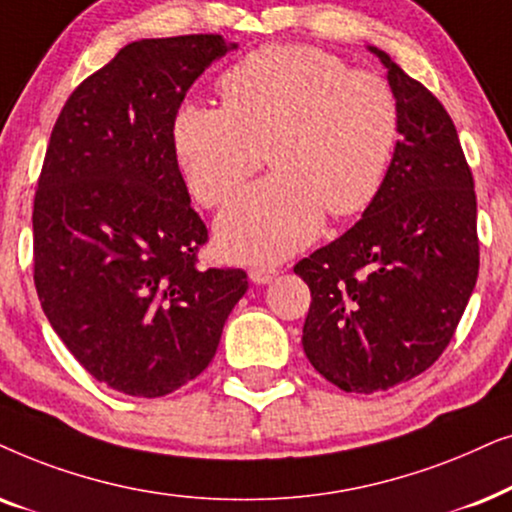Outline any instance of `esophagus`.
I'll list each match as a JSON object with an SVG mask.
<instances>
[{"mask_svg":"<svg viewBox=\"0 0 512 512\" xmlns=\"http://www.w3.org/2000/svg\"><path fill=\"white\" fill-rule=\"evenodd\" d=\"M250 281L257 283V285H267L274 281L278 276V269L276 267H267V264H255V267H250Z\"/></svg>","mask_w":512,"mask_h":512,"instance_id":"34e87169","label":"esophagus"}]
</instances>
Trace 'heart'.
<instances>
[{
  "label": "heart",
  "mask_w": 512,
  "mask_h": 512,
  "mask_svg": "<svg viewBox=\"0 0 512 512\" xmlns=\"http://www.w3.org/2000/svg\"><path fill=\"white\" fill-rule=\"evenodd\" d=\"M222 107L187 102L173 147L194 199L220 208L257 173L264 149L274 173L238 196L217 238L243 262L281 260L323 227L370 206L384 187L400 135L393 88L379 74L306 44L248 53L220 79Z\"/></svg>",
  "instance_id": "1"
}]
</instances>
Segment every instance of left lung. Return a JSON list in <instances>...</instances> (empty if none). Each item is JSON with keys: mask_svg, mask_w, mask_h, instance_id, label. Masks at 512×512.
Returning <instances> with one entry per match:
<instances>
[{"mask_svg": "<svg viewBox=\"0 0 512 512\" xmlns=\"http://www.w3.org/2000/svg\"><path fill=\"white\" fill-rule=\"evenodd\" d=\"M400 109L384 187L353 227L295 264L311 290L302 344L346 393L388 391L447 349L480 269L478 201L454 121L370 46Z\"/></svg>", "mask_w": 512, "mask_h": 512, "instance_id": "obj_1", "label": "left lung"}]
</instances>
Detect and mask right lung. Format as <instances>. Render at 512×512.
Instances as JSON below:
<instances>
[{
  "label": "right lung",
  "instance_id": "obj_1",
  "mask_svg": "<svg viewBox=\"0 0 512 512\" xmlns=\"http://www.w3.org/2000/svg\"><path fill=\"white\" fill-rule=\"evenodd\" d=\"M222 34L140 39L67 98L34 194V288L93 379L161 398L213 360L248 290L243 269H199L208 229L189 203L173 119Z\"/></svg>",
  "mask_w": 512,
  "mask_h": 512
}]
</instances>
